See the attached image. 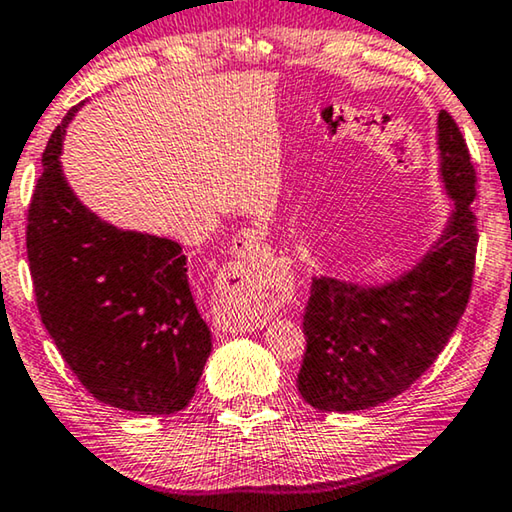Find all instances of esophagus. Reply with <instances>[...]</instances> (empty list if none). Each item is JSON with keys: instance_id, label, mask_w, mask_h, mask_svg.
<instances>
[{"instance_id": "1", "label": "esophagus", "mask_w": 512, "mask_h": 512, "mask_svg": "<svg viewBox=\"0 0 512 512\" xmlns=\"http://www.w3.org/2000/svg\"><path fill=\"white\" fill-rule=\"evenodd\" d=\"M262 243L264 232L257 230V227H248V230H241L234 237V255L243 262H255L259 250H262ZM264 321L266 316L257 307H253V310H227L218 316V328L225 332H253L262 328Z\"/></svg>"}]
</instances>
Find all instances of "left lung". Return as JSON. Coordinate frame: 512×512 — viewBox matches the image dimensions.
I'll return each instance as SVG.
<instances>
[{"label":"left lung","instance_id":"1","mask_svg":"<svg viewBox=\"0 0 512 512\" xmlns=\"http://www.w3.org/2000/svg\"><path fill=\"white\" fill-rule=\"evenodd\" d=\"M440 177L453 202L449 223L426 255L385 285L312 280L303 314L307 339L298 392L316 410L358 412L421 378L469 303L476 259V170L449 113L437 116Z\"/></svg>","mask_w":512,"mask_h":512}]
</instances>
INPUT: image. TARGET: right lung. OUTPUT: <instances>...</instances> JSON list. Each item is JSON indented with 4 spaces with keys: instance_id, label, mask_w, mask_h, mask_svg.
<instances>
[{
    "instance_id": "right-lung-1",
    "label": "right lung",
    "mask_w": 512,
    "mask_h": 512,
    "mask_svg": "<svg viewBox=\"0 0 512 512\" xmlns=\"http://www.w3.org/2000/svg\"><path fill=\"white\" fill-rule=\"evenodd\" d=\"M81 104L47 141L29 205L27 257L40 319L97 401L173 415L196 394L212 332L193 300L180 243L102 221L63 177V136Z\"/></svg>"
}]
</instances>
